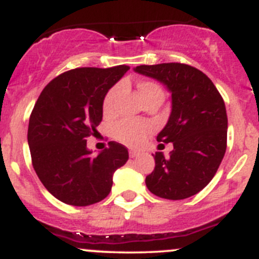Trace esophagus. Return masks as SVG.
I'll return each instance as SVG.
<instances>
[{
    "label": "esophagus",
    "mask_w": 259,
    "mask_h": 259,
    "mask_svg": "<svg viewBox=\"0 0 259 259\" xmlns=\"http://www.w3.org/2000/svg\"><path fill=\"white\" fill-rule=\"evenodd\" d=\"M129 155H130V158H137L138 155H139V152H137V150H130Z\"/></svg>",
    "instance_id": "esophagus-1"
}]
</instances>
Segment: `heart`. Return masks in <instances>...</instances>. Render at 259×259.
<instances>
[{"mask_svg":"<svg viewBox=\"0 0 259 259\" xmlns=\"http://www.w3.org/2000/svg\"><path fill=\"white\" fill-rule=\"evenodd\" d=\"M138 92L143 101H148L152 99H162L164 96L163 90L158 83L150 79H140L137 83ZM122 91V84H116L111 87L106 94L102 104V110L105 115H112L116 109V101L119 95ZM150 125L144 121H137V120H121L114 126V138L129 147H137L140 143H143L145 135L149 132Z\"/></svg>","mask_w":259,"mask_h":259,"instance_id":"b5f03b06","label":"heart"}]
</instances>
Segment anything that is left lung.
I'll return each instance as SVG.
<instances>
[{
	"instance_id": "1",
	"label": "left lung",
	"mask_w": 259,
	"mask_h": 259,
	"mask_svg": "<svg viewBox=\"0 0 259 259\" xmlns=\"http://www.w3.org/2000/svg\"><path fill=\"white\" fill-rule=\"evenodd\" d=\"M134 71L167 87L172 110L158 142L172 143L165 158L153 154L154 170L145 185L155 196L183 200L206 187L217 173L227 150L228 116L223 97L211 79L182 63L135 67Z\"/></svg>"
}]
</instances>
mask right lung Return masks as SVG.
<instances>
[{
  "mask_svg": "<svg viewBox=\"0 0 259 259\" xmlns=\"http://www.w3.org/2000/svg\"><path fill=\"white\" fill-rule=\"evenodd\" d=\"M127 69L64 72L45 86L32 109L27 129L32 165L44 187L64 204L89 206L104 200L115 170L129 159L126 148L116 142L97 155L87 148V138L102 120L105 96Z\"/></svg>",
  "mask_w": 259,
  "mask_h": 259,
  "instance_id": "right-lung-1",
  "label": "right lung"
}]
</instances>
